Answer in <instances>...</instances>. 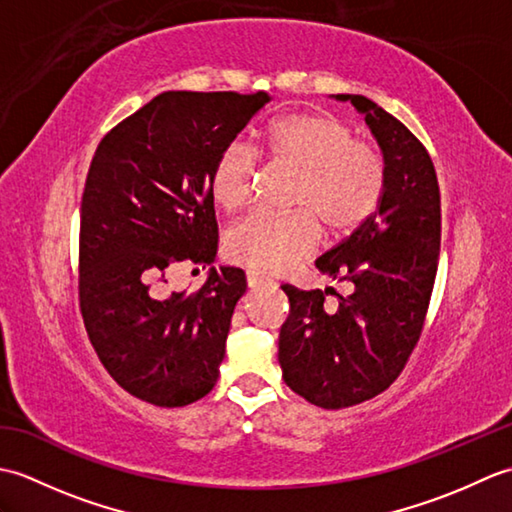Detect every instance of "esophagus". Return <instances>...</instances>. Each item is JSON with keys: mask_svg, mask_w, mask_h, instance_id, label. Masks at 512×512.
I'll return each instance as SVG.
<instances>
[{"mask_svg": "<svg viewBox=\"0 0 512 512\" xmlns=\"http://www.w3.org/2000/svg\"><path fill=\"white\" fill-rule=\"evenodd\" d=\"M246 281H248V288H262V286L273 284V279L259 275V273H255V270H248Z\"/></svg>", "mask_w": 512, "mask_h": 512, "instance_id": "obj_1", "label": "esophagus"}]
</instances>
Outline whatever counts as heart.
<instances>
[{"instance_id":"heart-1","label":"heart","mask_w":512,"mask_h":512,"mask_svg":"<svg viewBox=\"0 0 512 512\" xmlns=\"http://www.w3.org/2000/svg\"><path fill=\"white\" fill-rule=\"evenodd\" d=\"M270 160L299 171L292 206L295 213L257 211L226 235V250L237 264L262 273H281L312 255L321 226L352 231L376 211L385 189V165L374 147L354 138L339 118L290 114L266 129ZM255 154L242 143L226 145L209 176L211 198L224 211L242 206L253 187Z\"/></svg>"}]
</instances>
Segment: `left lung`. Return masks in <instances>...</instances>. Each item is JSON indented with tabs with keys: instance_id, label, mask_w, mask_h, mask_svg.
I'll return each instance as SVG.
<instances>
[{
	"instance_id": "8db88e82",
	"label": "left lung",
	"mask_w": 512,
	"mask_h": 512,
	"mask_svg": "<svg viewBox=\"0 0 512 512\" xmlns=\"http://www.w3.org/2000/svg\"><path fill=\"white\" fill-rule=\"evenodd\" d=\"M365 116L385 165L376 211L321 255L319 273L345 279L350 297L281 286L290 314L279 332L286 385L323 409L358 405L385 391L416 347L440 255V187L431 156L398 118L361 94H334Z\"/></svg>"
}]
</instances>
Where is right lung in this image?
<instances>
[{
    "mask_svg": "<svg viewBox=\"0 0 512 512\" xmlns=\"http://www.w3.org/2000/svg\"><path fill=\"white\" fill-rule=\"evenodd\" d=\"M268 101L162 92L96 147L81 200V314L110 376L156 407L191 405L220 376L244 270L212 266L191 296L159 286L182 261L215 262L211 167Z\"/></svg>",
    "mask_w": 512,
    "mask_h": 512,
    "instance_id": "add662e5",
    "label": "right lung"
}]
</instances>
